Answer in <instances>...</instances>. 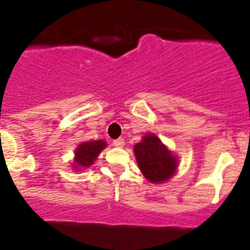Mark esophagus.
<instances>
[{"instance_id": "34e87169", "label": "esophagus", "mask_w": 250, "mask_h": 250, "mask_svg": "<svg viewBox=\"0 0 250 250\" xmlns=\"http://www.w3.org/2000/svg\"><path fill=\"white\" fill-rule=\"evenodd\" d=\"M113 146H117V148H123V146H125V139L123 138L116 139V141H113Z\"/></svg>"}]
</instances>
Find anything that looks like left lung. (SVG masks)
<instances>
[{
  "label": "left lung",
  "instance_id": "1",
  "mask_svg": "<svg viewBox=\"0 0 250 250\" xmlns=\"http://www.w3.org/2000/svg\"><path fill=\"white\" fill-rule=\"evenodd\" d=\"M133 151L142 174L150 183H167L178 170L179 158L155 133L144 134L142 141L134 144Z\"/></svg>",
  "mask_w": 250,
  "mask_h": 250
}]
</instances>
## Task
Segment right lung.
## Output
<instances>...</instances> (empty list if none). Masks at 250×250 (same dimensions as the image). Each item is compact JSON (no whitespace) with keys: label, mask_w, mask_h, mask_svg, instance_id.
Returning a JSON list of instances; mask_svg holds the SVG:
<instances>
[{"label":"right lung","mask_w":250,"mask_h":250,"mask_svg":"<svg viewBox=\"0 0 250 250\" xmlns=\"http://www.w3.org/2000/svg\"><path fill=\"white\" fill-rule=\"evenodd\" d=\"M107 146V143L102 139L97 141H88L79 144L75 149V155L72 159L71 167L75 171H81L87 167H90L93 163L96 162L97 157L102 150Z\"/></svg>","instance_id":"1"}]
</instances>
